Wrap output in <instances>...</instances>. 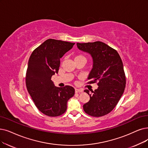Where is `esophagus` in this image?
<instances>
[{"label": "esophagus", "instance_id": "obj_1", "mask_svg": "<svg viewBox=\"0 0 148 148\" xmlns=\"http://www.w3.org/2000/svg\"><path fill=\"white\" fill-rule=\"evenodd\" d=\"M83 90L82 89H78V88H75V93H81L82 92Z\"/></svg>", "mask_w": 148, "mask_h": 148}]
</instances>
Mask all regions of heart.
Wrapping results in <instances>:
<instances>
[{
	"label": "heart",
	"instance_id": "1",
	"mask_svg": "<svg viewBox=\"0 0 148 148\" xmlns=\"http://www.w3.org/2000/svg\"><path fill=\"white\" fill-rule=\"evenodd\" d=\"M78 58H85L82 55H76L75 57V60H76V59H78Z\"/></svg>",
	"mask_w": 148,
	"mask_h": 148
}]
</instances>
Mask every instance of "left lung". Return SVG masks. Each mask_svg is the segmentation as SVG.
I'll return each instance as SVG.
<instances>
[{
  "mask_svg": "<svg viewBox=\"0 0 148 148\" xmlns=\"http://www.w3.org/2000/svg\"><path fill=\"white\" fill-rule=\"evenodd\" d=\"M78 48L89 53L93 59V68L88 83L98 82V87L89 93L84 90L90 100L83 105V109L92 116H102L113 110L119 101L126 87L123 64L118 52L100 41L77 43Z\"/></svg>",
  "mask_w": 148,
  "mask_h": 148,
  "instance_id": "1",
  "label": "left lung"
}]
</instances>
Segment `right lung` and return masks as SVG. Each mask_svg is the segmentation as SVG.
Here are the masks:
<instances>
[{
	"label": "right lung",
	"mask_w": 148,
	"mask_h": 148,
	"mask_svg": "<svg viewBox=\"0 0 148 148\" xmlns=\"http://www.w3.org/2000/svg\"><path fill=\"white\" fill-rule=\"evenodd\" d=\"M75 44L47 39L29 57L25 78L27 90L37 108L47 116H58L65 113L68 100L75 94L73 87H58L51 79L52 75L58 73L60 58Z\"/></svg>",
	"instance_id": "right-lung-1"
}]
</instances>
